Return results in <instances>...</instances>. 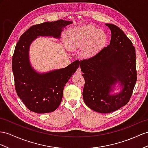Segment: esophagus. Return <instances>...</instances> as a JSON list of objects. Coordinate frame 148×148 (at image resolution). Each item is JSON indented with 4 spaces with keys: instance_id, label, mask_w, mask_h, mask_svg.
Listing matches in <instances>:
<instances>
[{
    "instance_id": "esophagus-1",
    "label": "esophagus",
    "mask_w": 148,
    "mask_h": 148,
    "mask_svg": "<svg viewBox=\"0 0 148 148\" xmlns=\"http://www.w3.org/2000/svg\"><path fill=\"white\" fill-rule=\"evenodd\" d=\"M76 74H82V72H81V68L80 67H79L78 69H77Z\"/></svg>"
}]
</instances>
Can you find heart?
Returning a JSON list of instances; mask_svg holds the SVG:
<instances>
[{
	"instance_id": "1",
	"label": "heart",
	"mask_w": 148,
	"mask_h": 148,
	"mask_svg": "<svg viewBox=\"0 0 148 148\" xmlns=\"http://www.w3.org/2000/svg\"><path fill=\"white\" fill-rule=\"evenodd\" d=\"M106 40L105 33L91 25L86 26L74 31L67 40V47L70 50L83 48L85 56H91L104 45Z\"/></svg>"
}]
</instances>
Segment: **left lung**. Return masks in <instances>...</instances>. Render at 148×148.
I'll return each mask as SVG.
<instances>
[{"label":"left lung","instance_id":"1","mask_svg":"<svg viewBox=\"0 0 148 148\" xmlns=\"http://www.w3.org/2000/svg\"><path fill=\"white\" fill-rule=\"evenodd\" d=\"M106 25L111 32L110 44L91 58L79 62L85 80L84 103L100 113L112 112L126 105L137 80L136 51L132 42L117 26ZM117 82L123 89L119 94L110 95Z\"/></svg>","mask_w":148,"mask_h":148}]
</instances>
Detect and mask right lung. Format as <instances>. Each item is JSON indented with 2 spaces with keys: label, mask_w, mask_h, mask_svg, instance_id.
I'll use <instances>...</instances> for the list:
<instances>
[{
  "label": "right lung",
  "mask_w": 148,
  "mask_h": 148,
  "mask_svg": "<svg viewBox=\"0 0 148 148\" xmlns=\"http://www.w3.org/2000/svg\"><path fill=\"white\" fill-rule=\"evenodd\" d=\"M71 24V21L60 19L34 25L17 42L12 61L15 88L18 96L30 111L42 114L57 109L62 101L65 84L80 64L76 60L63 69L39 74L29 62L30 45L40 36L60 38L64 27Z\"/></svg>",
  "instance_id": "right-lung-1"
}]
</instances>
